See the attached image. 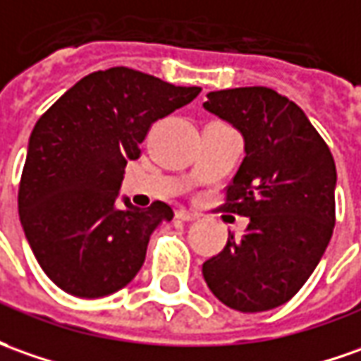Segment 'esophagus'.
<instances>
[{"label":"esophagus","instance_id":"1","mask_svg":"<svg viewBox=\"0 0 361 361\" xmlns=\"http://www.w3.org/2000/svg\"><path fill=\"white\" fill-rule=\"evenodd\" d=\"M176 217L181 219V221H195V219H200V213H193V212H188V209H178L176 212Z\"/></svg>","mask_w":361,"mask_h":361}]
</instances>
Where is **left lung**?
Wrapping results in <instances>:
<instances>
[{
    "label": "left lung",
    "mask_w": 361,
    "mask_h": 361,
    "mask_svg": "<svg viewBox=\"0 0 361 361\" xmlns=\"http://www.w3.org/2000/svg\"><path fill=\"white\" fill-rule=\"evenodd\" d=\"M205 110L231 122L245 138V158L225 188V212L249 217L229 231L203 279L225 306L264 312L288 302L314 273L336 223V164L302 110L276 90H215Z\"/></svg>",
    "instance_id": "obj_1"
}]
</instances>
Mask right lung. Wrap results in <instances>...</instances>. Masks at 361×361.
I'll use <instances>...</instances> for the list:
<instances>
[{"label": "right lung", "mask_w": 361, "mask_h": 361, "mask_svg": "<svg viewBox=\"0 0 361 361\" xmlns=\"http://www.w3.org/2000/svg\"><path fill=\"white\" fill-rule=\"evenodd\" d=\"M200 92L112 67L80 78L37 120L17 203L33 255L59 288L100 298L142 269L149 235L173 212L164 201L116 207L124 168L152 124Z\"/></svg>", "instance_id": "right-lung-1"}]
</instances>
